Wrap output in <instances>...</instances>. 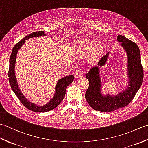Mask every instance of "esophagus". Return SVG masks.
<instances>
[{
	"instance_id": "esophagus-1",
	"label": "esophagus",
	"mask_w": 148,
	"mask_h": 148,
	"mask_svg": "<svg viewBox=\"0 0 148 148\" xmlns=\"http://www.w3.org/2000/svg\"><path fill=\"white\" fill-rule=\"evenodd\" d=\"M83 76H84V72L81 70H78L76 72V73H75V77L76 78H81Z\"/></svg>"
}]
</instances>
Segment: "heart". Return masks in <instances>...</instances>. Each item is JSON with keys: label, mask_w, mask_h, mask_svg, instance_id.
Segmentation results:
<instances>
[{"label": "heart", "mask_w": 148, "mask_h": 148, "mask_svg": "<svg viewBox=\"0 0 148 148\" xmlns=\"http://www.w3.org/2000/svg\"><path fill=\"white\" fill-rule=\"evenodd\" d=\"M92 40L87 39H82L76 42V48L79 52H86L90 49V55L92 57H97L100 55L103 50L101 44L96 43Z\"/></svg>", "instance_id": "1"}]
</instances>
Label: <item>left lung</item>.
I'll return each mask as SVG.
<instances>
[{
    "instance_id": "1",
    "label": "left lung",
    "mask_w": 148,
    "mask_h": 148,
    "mask_svg": "<svg viewBox=\"0 0 148 148\" xmlns=\"http://www.w3.org/2000/svg\"><path fill=\"white\" fill-rule=\"evenodd\" d=\"M118 40L126 50L128 56V76L129 86L117 96H103L100 92L101 81L99 77V69L94 67L90 69L86 77L90 84L85 93V98L89 105L95 110L101 112H111L123 108L130 103L142 85L144 71L141 64L140 53L136 43L121 35L118 36ZM109 53L103 55L98 62L99 66L105 64Z\"/></svg>"
}]
</instances>
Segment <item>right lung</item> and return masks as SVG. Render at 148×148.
<instances>
[{
  "label": "right lung",
  "mask_w": 148,
  "mask_h": 148,
  "mask_svg": "<svg viewBox=\"0 0 148 148\" xmlns=\"http://www.w3.org/2000/svg\"><path fill=\"white\" fill-rule=\"evenodd\" d=\"M46 36V34L43 31H37L30 34L29 36H27L23 39H22L20 42H18L14 46L12 50L11 55L9 59V67L8 71V77L9 84H10L12 91L14 92L16 95L20 100V101L22 103L25 108L37 112H43L51 111V110L56 108L60 103L63 99H64L65 95V91L67 86H69L74 80V76L70 75V76H66L64 78L59 79L58 81L57 84L56 86V92L53 98L50 100L48 103L42 106H38L33 103H31L29 100H27L25 97L22 94L18 86V83L16 79L14 74V65L16 62V57L18 49L21 48L23 44L25 42V40L34 37H39Z\"/></svg>",
  "instance_id": "1"
}]
</instances>
